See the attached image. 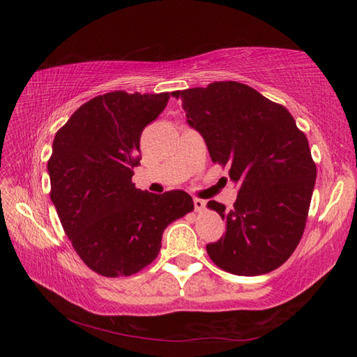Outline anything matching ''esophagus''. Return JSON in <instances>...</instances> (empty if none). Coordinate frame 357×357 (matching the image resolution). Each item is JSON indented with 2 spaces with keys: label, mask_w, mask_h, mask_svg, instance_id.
I'll use <instances>...</instances> for the list:
<instances>
[{
  "label": "esophagus",
  "mask_w": 357,
  "mask_h": 357,
  "mask_svg": "<svg viewBox=\"0 0 357 357\" xmlns=\"http://www.w3.org/2000/svg\"><path fill=\"white\" fill-rule=\"evenodd\" d=\"M193 206H195L196 211H202L204 208H206V201L199 199V198H195L193 199Z\"/></svg>",
  "instance_id": "esophagus-1"
}]
</instances>
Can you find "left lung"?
<instances>
[{
  "label": "left lung",
  "mask_w": 357,
  "mask_h": 357,
  "mask_svg": "<svg viewBox=\"0 0 357 357\" xmlns=\"http://www.w3.org/2000/svg\"><path fill=\"white\" fill-rule=\"evenodd\" d=\"M174 96L211 161L229 165L239 188L230 211L221 202L207 204L227 224L222 238L207 244L210 259L238 276L276 270L305 229L316 181L307 136L284 105L242 82L216 81Z\"/></svg>",
  "instance_id": "1"
}]
</instances>
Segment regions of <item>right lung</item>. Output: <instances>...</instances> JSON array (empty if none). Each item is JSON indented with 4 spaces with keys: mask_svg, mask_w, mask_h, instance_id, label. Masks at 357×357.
I'll return each instance as SVG.
<instances>
[{
    "mask_svg": "<svg viewBox=\"0 0 357 357\" xmlns=\"http://www.w3.org/2000/svg\"><path fill=\"white\" fill-rule=\"evenodd\" d=\"M169 98L123 90L100 95L53 139L50 199L75 252L102 276H130L153 262L165 227L193 210L183 190L155 195L132 183L141 133Z\"/></svg>",
    "mask_w": 357,
    "mask_h": 357,
    "instance_id": "obj_1",
    "label": "right lung"
}]
</instances>
